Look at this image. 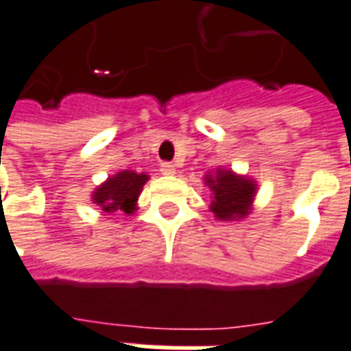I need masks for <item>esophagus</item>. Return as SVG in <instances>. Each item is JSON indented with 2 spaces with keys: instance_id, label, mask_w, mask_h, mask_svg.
Wrapping results in <instances>:
<instances>
[{
  "instance_id": "1",
  "label": "esophagus",
  "mask_w": 351,
  "mask_h": 351,
  "mask_svg": "<svg viewBox=\"0 0 351 351\" xmlns=\"http://www.w3.org/2000/svg\"><path fill=\"white\" fill-rule=\"evenodd\" d=\"M160 173L162 176H176V165H172V162H162L160 165Z\"/></svg>"
}]
</instances>
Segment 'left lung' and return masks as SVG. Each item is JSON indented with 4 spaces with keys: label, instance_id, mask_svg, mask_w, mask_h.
Here are the masks:
<instances>
[{
    "label": "left lung",
    "instance_id": "left-lung-1",
    "mask_svg": "<svg viewBox=\"0 0 351 351\" xmlns=\"http://www.w3.org/2000/svg\"><path fill=\"white\" fill-rule=\"evenodd\" d=\"M205 185L210 191L209 210L216 220L237 222L246 218L254 209L257 196V181L233 172L231 168H216L205 173Z\"/></svg>",
    "mask_w": 351,
    "mask_h": 351
}]
</instances>
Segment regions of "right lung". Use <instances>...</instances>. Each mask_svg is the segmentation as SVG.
<instances>
[{
  "label": "right lung",
  "instance_id": "1",
  "mask_svg": "<svg viewBox=\"0 0 351 351\" xmlns=\"http://www.w3.org/2000/svg\"><path fill=\"white\" fill-rule=\"evenodd\" d=\"M147 179H149L147 173H136L135 170L116 172L92 191V204H96L107 215L112 213L133 215L138 209L136 202Z\"/></svg>",
  "mask_w": 351,
  "mask_h": 351
}]
</instances>
